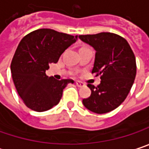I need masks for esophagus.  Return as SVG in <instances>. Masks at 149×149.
I'll use <instances>...</instances> for the list:
<instances>
[{
	"mask_svg": "<svg viewBox=\"0 0 149 149\" xmlns=\"http://www.w3.org/2000/svg\"><path fill=\"white\" fill-rule=\"evenodd\" d=\"M76 85L77 86V87H79V88H81V87H84L85 84L83 83V82H79V81H77V82H76Z\"/></svg>",
	"mask_w": 149,
	"mask_h": 149,
	"instance_id": "esophagus-1",
	"label": "esophagus"
}]
</instances>
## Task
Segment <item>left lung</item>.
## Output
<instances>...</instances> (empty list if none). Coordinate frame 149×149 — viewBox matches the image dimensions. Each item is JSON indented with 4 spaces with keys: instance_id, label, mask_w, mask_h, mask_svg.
Masks as SVG:
<instances>
[{
    "instance_id": "left-lung-1",
    "label": "left lung",
    "mask_w": 149,
    "mask_h": 149,
    "mask_svg": "<svg viewBox=\"0 0 149 149\" xmlns=\"http://www.w3.org/2000/svg\"><path fill=\"white\" fill-rule=\"evenodd\" d=\"M78 37L95 50L92 73L101 75L102 79L97 87L88 84L91 95L83 100V104L95 113H109L125 100L133 85L136 74L134 53L128 42L114 33L81 35Z\"/></svg>"
}]
</instances>
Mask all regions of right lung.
<instances>
[{"label": "right lung", "mask_w": 149, "mask_h": 149, "mask_svg": "<svg viewBox=\"0 0 149 149\" xmlns=\"http://www.w3.org/2000/svg\"><path fill=\"white\" fill-rule=\"evenodd\" d=\"M77 36L51 29H39L20 41L11 63L13 80L24 103L36 112L56 106L63 89L73 80H56L46 75L49 64L58 62L64 51L76 42Z\"/></svg>", "instance_id": "right-lung-1"}]
</instances>
